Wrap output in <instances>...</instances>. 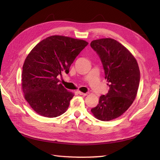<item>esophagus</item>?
Returning <instances> with one entry per match:
<instances>
[{"label": "esophagus", "mask_w": 160, "mask_h": 160, "mask_svg": "<svg viewBox=\"0 0 160 160\" xmlns=\"http://www.w3.org/2000/svg\"><path fill=\"white\" fill-rule=\"evenodd\" d=\"M77 92H78V93H79V95L83 96H85L88 95L87 93H83V92H80V91H77Z\"/></svg>", "instance_id": "obj_1"}]
</instances>
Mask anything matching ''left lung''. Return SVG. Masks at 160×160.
<instances>
[{"instance_id":"1","label":"left lung","mask_w":160,"mask_h":160,"mask_svg":"<svg viewBox=\"0 0 160 160\" xmlns=\"http://www.w3.org/2000/svg\"><path fill=\"white\" fill-rule=\"evenodd\" d=\"M90 46L99 56L109 83L107 95L100 97L99 103L91 111L96 119L111 121L119 118L133 103L140 83L139 67L130 51L113 38L93 40Z\"/></svg>"}]
</instances>
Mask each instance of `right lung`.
I'll use <instances>...</instances> for the list:
<instances>
[{
    "label": "right lung",
    "mask_w": 160,
    "mask_h": 160,
    "mask_svg": "<svg viewBox=\"0 0 160 160\" xmlns=\"http://www.w3.org/2000/svg\"><path fill=\"white\" fill-rule=\"evenodd\" d=\"M88 42L53 35L34 47L23 65L22 88L32 109L45 118H56L67 111L74 93L59 83L58 77L68 74L71 65Z\"/></svg>",
    "instance_id": "1"
}]
</instances>
